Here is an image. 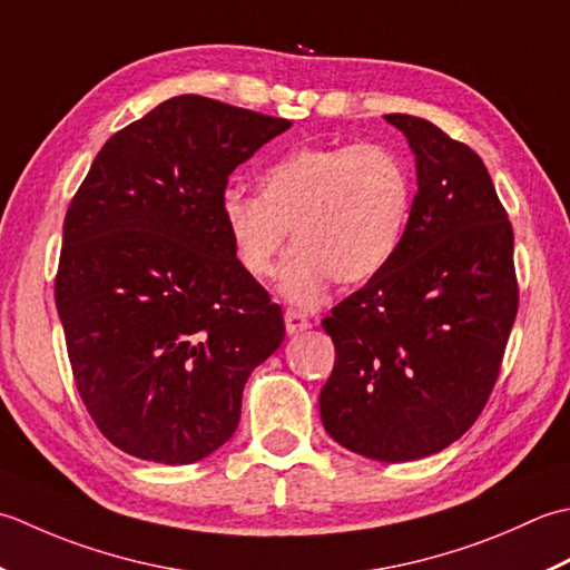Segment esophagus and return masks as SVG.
I'll return each instance as SVG.
<instances>
[{
    "label": "esophagus",
    "mask_w": 570,
    "mask_h": 570,
    "mask_svg": "<svg viewBox=\"0 0 570 570\" xmlns=\"http://www.w3.org/2000/svg\"><path fill=\"white\" fill-rule=\"evenodd\" d=\"M309 327H312L309 320L302 315L299 309H285V330H287V334H297V332L309 330Z\"/></svg>",
    "instance_id": "esophagus-1"
}]
</instances>
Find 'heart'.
<instances>
[{"label":"heart","instance_id":"1","mask_svg":"<svg viewBox=\"0 0 570 570\" xmlns=\"http://www.w3.org/2000/svg\"><path fill=\"white\" fill-rule=\"evenodd\" d=\"M409 214V167L383 145L289 149L261 174L258 196L220 194V224L248 275H271L293 230L277 287L299 307L315 305L330 277L354 285L386 268Z\"/></svg>","mask_w":570,"mask_h":570}]
</instances>
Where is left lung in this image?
<instances>
[{
	"label": "left lung",
	"mask_w": 570,
	"mask_h": 570,
	"mask_svg": "<svg viewBox=\"0 0 570 570\" xmlns=\"http://www.w3.org/2000/svg\"><path fill=\"white\" fill-rule=\"evenodd\" d=\"M417 194L396 255L322 327L336 362L320 415L336 443L409 462L470 431L490 401L519 309L514 230L478 153L393 112Z\"/></svg>",
	"instance_id": "left-lung-1"
}]
</instances>
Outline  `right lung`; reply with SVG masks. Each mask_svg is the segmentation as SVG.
I'll list each match as a JSON object with an SVG mask.
<instances>
[{
  "label": "right lung",
  "instance_id": "right-lung-1",
  "mask_svg": "<svg viewBox=\"0 0 570 570\" xmlns=\"http://www.w3.org/2000/svg\"><path fill=\"white\" fill-rule=\"evenodd\" d=\"M293 125L202 96L115 132L63 220L56 309L98 431L189 464L236 433L243 386L285 336L220 224L230 171Z\"/></svg>",
  "mask_w": 570,
  "mask_h": 570
}]
</instances>
